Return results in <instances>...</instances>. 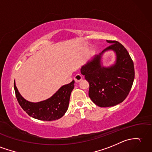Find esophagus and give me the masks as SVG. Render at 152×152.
I'll return each mask as SVG.
<instances>
[{
	"label": "esophagus",
	"instance_id": "esophagus-1",
	"mask_svg": "<svg viewBox=\"0 0 152 152\" xmlns=\"http://www.w3.org/2000/svg\"><path fill=\"white\" fill-rule=\"evenodd\" d=\"M74 79H75V82L76 83H79L81 80H82V76H81L80 75H79V74H77V75H76L75 77H74Z\"/></svg>",
	"mask_w": 152,
	"mask_h": 152
}]
</instances>
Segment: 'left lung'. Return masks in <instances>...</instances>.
<instances>
[{"label": "left lung", "mask_w": 152, "mask_h": 152, "mask_svg": "<svg viewBox=\"0 0 152 152\" xmlns=\"http://www.w3.org/2000/svg\"><path fill=\"white\" fill-rule=\"evenodd\" d=\"M107 42L111 45L81 69V73L89 83L90 98L101 107L114 106L124 101L135 78L133 62L126 48L118 41ZM109 50L115 52V61L105 67L102 64V56Z\"/></svg>", "instance_id": "obj_1"}]
</instances>
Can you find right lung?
Returning <instances> with one entry per match:
<instances>
[{"mask_svg":"<svg viewBox=\"0 0 152 152\" xmlns=\"http://www.w3.org/2000/svg\"><path fill=\"white\" fill-rule=\"evenodd\" d=\"M75 80L61 87L48 99L39 102L26 100L21 96L14 81V89L19 105L26 113L40 121L58 120L65 114L69 107L70 96L75 86Z\"/></svg>","mask_w":152,"mask_h":152,"instance_id":"right-lung-1","label":"right lung"}]
</instances>
